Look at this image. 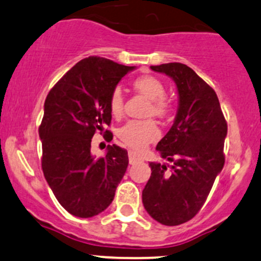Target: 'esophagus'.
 I'll return each mask as SVG.
<instances>
[{
  "label": "esophagus",
  "instance_id": "34e87169",
  "mask_svg": "<svg viewBox=\"0 0 261 261\" xmlns=\"http://www.w3.org/2000/svg\"><path fill=\"white\" fill-rule=\"evenodd\" d=\"M143 161V158L141 157L140 154H137L136 152L134 151H128V162H130V164H135L137 163V162H141Z\"/></svg>",
  "mask_w": 261,
  "mask_h": 261
}]
</instances>
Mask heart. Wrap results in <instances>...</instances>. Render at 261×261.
Segmentation results:
<instances>
[{"label": "heart", "instance_id": "obj_1", "mask_svg": "<svg viewBox=\"0 0 261 261\" xmlns=\"http://www.w3.org/2000/svg\"><path fill=\"white\" fill-rule=\"evenodd\" d=\"M135 91L145 98L149 99V104L146 112V116H157L164 118L172 110V101L164 93L166 87L157 77L151 74L137 77L133 82ZM125 99L120 88H114L109 97V110L113 116L120 118L124 114ZM119 139L125 145L136 151H141L148 145L160 139L161 131L153 120H131L119 130Z\"/></svg>", "mask_w": 261, "mask_h": 261}]
</instances>
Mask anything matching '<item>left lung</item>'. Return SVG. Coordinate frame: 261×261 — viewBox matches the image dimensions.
I'll use <instances>...</instances> for the list:
<instances>
[{
    "mask_svg": "<svg viewBox=\"0 0 261 261\" xmlns=\"http://www.w3.org/2000/svg\"><path fill=\"white\" fill-rule=\"evenodd\" d=\"M151 68L174 81L179 107L174 124L155 147L172 166L149 163L142 202L157 222L178 226L196 216L223 168L227 122L216 92L189 66L170 62Z\"/></svg>",
    "mask_w": 261,
    "mask_h": 261,
    "instance_id": "8db88e82",
    "label": "left lung"
}]
</instances>
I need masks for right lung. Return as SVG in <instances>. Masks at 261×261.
<instances>
[{
  "instance_id": "add662e5",
  "label": "right lung",
  "mask_w": 261,
  "mask_h": 261,
  "mask_svg": "<svg viewBox=\"0 0 261 261\" xmlns=\"http://www.w3.org/2000/svg\"><path fill=\"white\" fill-rule=\"evenodd\" d=\"M134 68L89 56L67 71L45 99L39 126L41 168L60 205L73 216L88 218L103 212L126 172V149L109 145L107 154L97 160L91 142L93 135L112 122L110 93ZM104 135L113 139L109 130Z\"/></svg>"
}]
</instances>
